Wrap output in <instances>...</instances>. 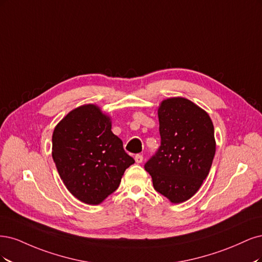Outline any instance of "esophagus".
<instances>
[{
  "instance_id": "34e87169",
  "label": "esophagus",
  "mask_w": 262,
  "mask_h": 262,
  "mask_svg": "<svg viewBox=\"0 0 262 262\" xmlns=\"http://www.w3.org/2000/svg\"><path fill=\"white\" fill-rule=\"evenodd\" d=\"M135 161H136L137 163H141L143 161V157L141 155H136L135 156Z\"/></svg>"
}]
</instances>
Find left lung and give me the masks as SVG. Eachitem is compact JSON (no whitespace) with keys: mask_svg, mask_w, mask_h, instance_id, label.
Returning <instances> with one entry per match:
<instances>
[{"mask_svg":"<svg viewBox=\"0 0 262 262\" xmlns=\"http://www.w3.org/2000/svg\"><path fill=\"white\" fill-rule=\"evenodd\" d=\"M161 146L145 164L155 189L173 204L191 198L209 174L215 155L212 121L185 98L163 100L158 110Z\"/></svg>","mask_w":262,"mask_h":262,"instance_id":"1","label":"left lung"}]
</instances>
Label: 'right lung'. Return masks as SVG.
I'll list each match as a JSON object with an SVG mask.
<instances>
[{
	"label": "right lung",
	"instance_id": "obj_1",
	"mask_svg": "<svg viewBox=\"0 0 262 262\" xmlns=\"http://www.w3.org/2000/svg\"><path fill=\"white\" fill-rule=\"evenodd\" d=\"M111 119L95 104L73 110L58 123L52 136V158L74 197L99 205L120 186L135 160L111 130Z\"/></svg>",
	"mask_w": 262,
	"mask_h": 262
}]
</instances>
